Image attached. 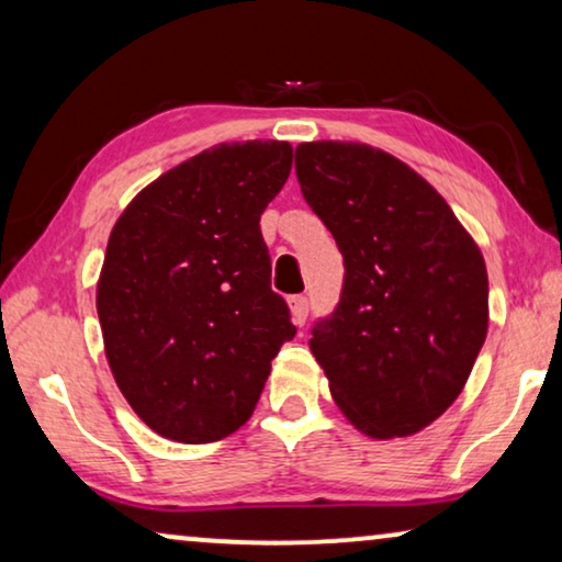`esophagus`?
<instances>
[{"label":"esophagus","instance_id":"1","mask_svg":"<svg viewBox=\"0 0 562 562\" xmlns=\"http://www.w3.org/2000/svg\"><path fill=\"white\" fill-rule=\"evenodd\" d=\"M307 311H311V303H307L305 295L290 297V313H292V323H295V326H305Z\"/></svg>","mask_w":562,"mask_h":562}]
</instances>
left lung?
<instances>
[{
	"instance_id": "1",
	"label": "left lung",
	"mask_w": 562,
	"mask_h": 562,
	"mask_svg": "<svg viewBox=\"0 0 562 562\" xmlns=\"http://www.w3.org/2000/svg\"><path fill=\"white\" fill-rule=\"evenodd\" d=\"M295 172L346 267L313 357L363 436H415L453 405L486 341L484 255L436 188L384 149L303 142Z\"/></svg>"
}]
</instances>
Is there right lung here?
Segmentation results:
<instances>
[{
    "label": "right lung",
    "instance_id": "right-lung-1",
    "mask_svg": "<svg viewBox=\"0 0 562 562\" xmlns=\"http://www.w3.org/2000/svg\"><path fill=\"white\" fill-rule=\"evenodd\" d=\"M290 168V142H224L162 172L116 218L99 323L116 386L157 436L195 446L239 430L295 336L259 232Z\"/></svg>",
    "mask_w": 562,
    "mask_h": 562
}]
</instances>
